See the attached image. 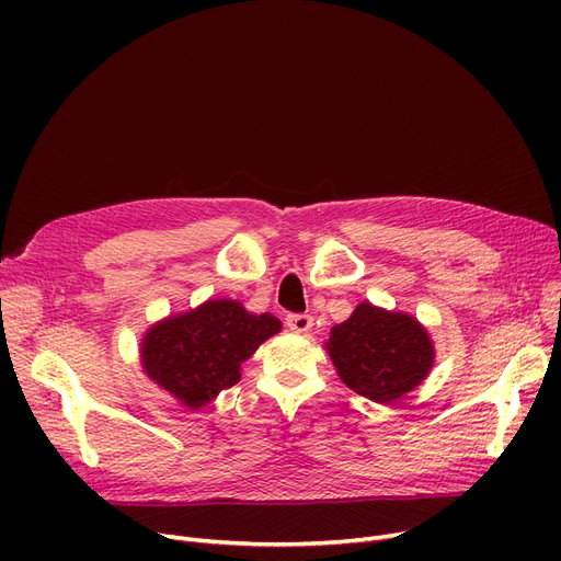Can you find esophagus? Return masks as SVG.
<instances>
[{"mask_svg":"<svg viewBox=\"0 0 561 561\" xmlns=\"http://www.w3.org/2000/svg\"><path fill=\"white\" fill-rule=\"evenodd\" d=\"M313 325V318L309 313H288L286 328L293 332H309Z\"/></svg>","mask_w":561,"mask_h":561,"instance_id":"34e87169","label":"esophagus"}]
</instances>
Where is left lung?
<instances>
[{"label":"left lung","mask_w":561,"mask_h":561,"mask_svg":"<svg viewBox=\"0 0 561 561\" xmlns=\"http://www.w3.org/2000/svg\"><path fill=\"white\" fill-rule=\"evenodd\" d=\"M328 352L345 385L375 402H393L416 389L434 362L419 320L368 302L332 330Z\"/></svg>","instance_id":"8db88e82"}]
</instances>
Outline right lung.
<instances>
[{
  "mask_svg": "<svg viewBox=\"0 0 561 561\" xmlns=\"http://www.w3.org/2000/svg\"><path fill=\"white\" fill-rule=\"evenodd\" d=\"M282 330L271 316H254L236 300H209L147 332L142 366L159 387L188 409L209 404L241 379V364Z\"/></svg>",
  "mask_w": 561,
  "mask_h": 561,
  "instance_id": "obj_1",
  "label": "right lung"
}]
</instances>
